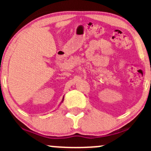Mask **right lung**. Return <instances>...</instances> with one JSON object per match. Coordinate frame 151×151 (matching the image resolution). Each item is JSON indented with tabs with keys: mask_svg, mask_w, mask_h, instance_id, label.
<instances>
[{
	"mask_svg": "<svg viewBox=\"0 0 151 151\" xmlns=\"http://www.w3.org/2000/svg\"><path fill=\"white\" fill-rule=\"evenodd\" d=\"M63 99H64V97H63V99H62V101H61V102H60V104H61V103H62V102H63ZM60 104H59V106H60Z\"/></svg>",
	"mask_w": 151,
	"mask_h": 151,
	"instance_id": "obj_1",
	"label": "right lung"
}]
</instances>
